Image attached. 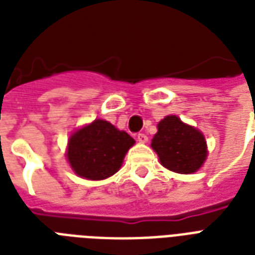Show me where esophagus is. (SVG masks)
<instances>
[{"instance_id": "1", "label": "esophagus", "mask_w": 255, "mask_h": 255, "mask_svg": "<svg viewBox=\"0 0 255 255\" xmlns=\"http://www.w3.org/2000/svg\"><path fill=\"white\" fill-rule=\"evenodd\" d=\"M137 140H139L140 143H147L148 137L145 133H137Z\"/></svg>"}]
</instances>
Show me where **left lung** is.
Listing matches in <instances>:
<instances>
[{
  "mask_svg": "<svg viewBox=\"0 0 255 255\" xmlns=\"http://www.w3.org/2000/svg\"><path fill=\"white\" fill-rule=\"evenodd\" d=\"M151 145L164 167L176 173H193L208 155L201 132L184 124L174 115L165 116L157 124V133Z\"/></svg>",
  "mask_w": 255,
  "mask_h": 255,
  "instance_id": "1",
  "label": "left lung"
}]
</instances>
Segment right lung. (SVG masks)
<instances>
[{
	"mask_svg": "<svg viewBox=\"0 0 255 255\" xmlns=\"http://www.w3.org/2000/svg\"><path fill=\"white\" fill-rule=\"evenodd\" d=\"M135 140L106 120H95L78 129L69 141L67 159L75 173L88 180H103L122 167Z\"/></svg>",
	"mask_w": 255,
	"mask_h": 255,
	"instance_id": "right-lung-1",
	"label": "right lung"
}]
</instances>
